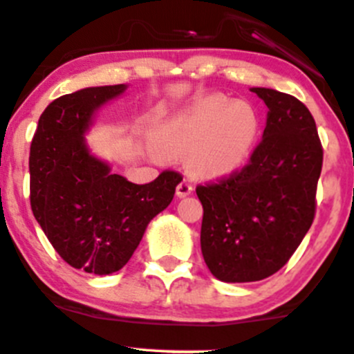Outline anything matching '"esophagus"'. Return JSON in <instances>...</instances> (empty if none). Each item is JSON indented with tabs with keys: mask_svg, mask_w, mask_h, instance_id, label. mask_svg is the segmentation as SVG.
I'll return each instance as SVG.
<instances>
[{
	"mask_svg": "<svg viewBox=\"0 0 354 354\" xmlns=\"http://www.w3.org/2000/svg\"><path fill=\"white\" fill-rule=\"evenodd\" d=\"M192 193H193V185L189 183V181L183 180V181H180V185L176 186V195L180 196V198H185V196L192 195Z\"/></svg>",
	"mask_w": 354,
	"mask_h": 354,
	"instance_id": "1",
	"label": "esophagus"
}]
</instances>
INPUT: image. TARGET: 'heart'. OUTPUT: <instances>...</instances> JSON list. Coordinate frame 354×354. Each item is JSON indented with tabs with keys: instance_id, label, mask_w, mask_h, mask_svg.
Listing matches in <instances>:
<instances>
[{
	"instance_id": "1",
	"label": "heart",
	"mask_w": 354,
	"mask_h": 354,
	"mask_svg": "<svg viewBox=\"0 0 354 354\" xmlns=\"http://www.w3.org/2000/svg\"><path fill=\"white\" fill-rule=\"evenodd\" d=\"M259 129V114L250 104L212 94L159 120L151 154L156 159L186 154L193 176L221 180L245 166Z\"/></svg>"
}]
</instances>
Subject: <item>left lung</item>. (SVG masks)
<instances>
[{"label":"left lung","instance_id":"left-lung-1","mask_svg":"<svg viewBox=\"0 0 354 354\" xmlns=\"http://www.w3.org/2000/svg\"><path fill=\"white\" fill-rule=\"evenodd\" d=\"M269 107L245 168L196 186L203 205L201 254L223 282H255L292 257L313 225L322 146L309 109L274 88H250Z\"/></svg>","mask_w":354,"mask_h":354}]
</instances>
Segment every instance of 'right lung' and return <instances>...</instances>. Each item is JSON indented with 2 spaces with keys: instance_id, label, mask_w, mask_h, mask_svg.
Listing matches in <instances>:
<instances>
[{
  "instance_id": "add662e5",
  "label": "right lung",
  "mask_w": 354,
  "mask_h": 354,
  "mask_svg": "<svg viewBox=\"0 0 354 354\" xmlns=\"http://www.w3.org/2000/svg\"><path fill=\"white\" fill-rule=\"evenodd\" d=\"M126 88L104 85L58 97L40 115L30 147L35 218L58 255L88 274L122 269L183 180L176 171H162L151 183L136 185L91 154L85 133L95 112Z\"/></svg>"
}]
</instances>
